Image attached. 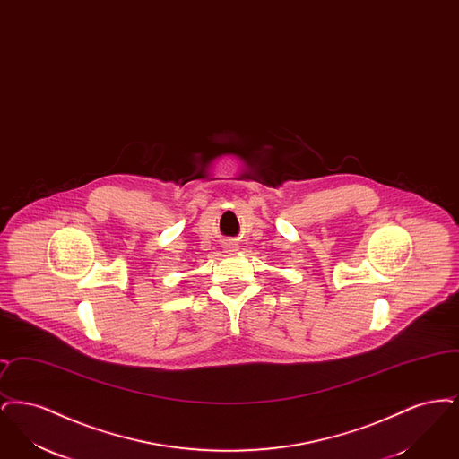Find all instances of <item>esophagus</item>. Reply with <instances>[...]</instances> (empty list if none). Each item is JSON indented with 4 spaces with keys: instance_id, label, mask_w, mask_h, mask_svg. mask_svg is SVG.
I'll return each instance as SVG.
<instances>
[{
    "instance_id": "esophagus-1",
    "label": "esophagus",
    "mask_w": 459,
    "mask_h": 459,
    "mask_svg": "<svg viewBox=\"0 0 459 459\" xmlns=\"http://www.w3.org/2000/svg\"><path fill=\"white\" fill-rule=\"evenodd\" d=\"M223 247H225V251H227V253H232V251H238V244H234V242H227V244H225V246H223Z\"/></svg>"
}]
</instances>
